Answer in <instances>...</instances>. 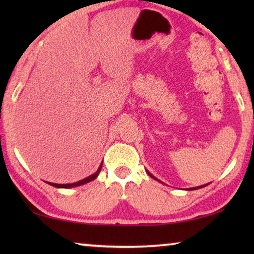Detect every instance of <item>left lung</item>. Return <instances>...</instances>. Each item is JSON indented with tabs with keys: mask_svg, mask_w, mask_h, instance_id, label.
Masks as SVG:
<instances>
[{
	"mask_svg": "<svg viewBox=\"0 0 254 254\" xmlns=\"http://www.w3.org/2000/svg\"><path fill=\"white\" fill-rule=\"evenodd\" d=\"M147 173H148V175L149 176H150L151 177V178H154V179H156V180H158L157 178H156V177H154V176H152L151 175V173L150 172H149V171H147ZM158 182H159V180H158ZM162 183V182H161ZM208 185V184H206V185H202V186H197V187H193V189H190V190H197V189H202V187H204V186H207Z\"/></svg>",
	"mask_w": 254,
	"mask_h": 254,
	"instance_id": "8db88e82",
	"label": "left lung"
}]
</instances>
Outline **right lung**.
I'll return each instance as SVG.
<instances>
[{
    "label": "right lung",
    "mask_w": 254,
    "mask_h": 254,
    "mask_svg": "<svg viewBox=\"0 0 254 254\" xmlns=\"http://www.w3.org/2000/svg\"><path fill=\"white\" fill-rule=\"evenodd\" d=\"M102 166H103V163L100 164V166L98 168V170L93 173V175L86 177V178L79 180V182H76V183H72V184H54V183H50V182H46L47 184H50L51 186H54V187H58V189H71V187H76V186H81V185H84L86 183H90L92 182V180H95L97 177H98L100 170H102Z\"/></svg>",
    "instance_id": "right-lung-1"
}]
</instances>
